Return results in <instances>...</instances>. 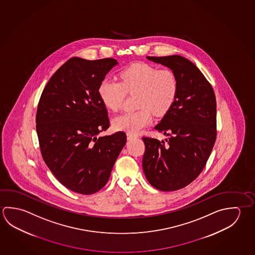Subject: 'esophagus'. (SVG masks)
Returning <instances> with one entry per match:
<instances>
[{"label": "esophagus", "mask_w": 255, "mask_h": 255, "mask_svg": "<svg viewBox=\"0 0 255 255\" xmlns=\"http://www.w3.org/2000/svg\"><path fill=\"white\" fill-rule=\"evenodd\" d=\"M126 135H127V139H128V140H130V139H132V138H136V136H135V135H133V134L129 133V132L126 134Z\"/></svg>", "instance_id": "esophagus-1"}]
</instances>
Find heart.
<instances>
[{"label": "heart", "mask_w": 255, "mask_h": 255, "mask_svg": "<svg viewBox=\"0 0 255 255\" xmlns=\"http://www.w3.org/2000/svg\"><path fill=\"white\" fill-rule=\"evenodd\" d=\"M122 81L105 78L99 87V98L112 111L121 108L126 93L138 94L137 112L125 113L113 120L117 130L137 133L151 123V113L165 116L178 93V80L172 70L158 69L149 63H134L121 74Z\"/></svg>", "instance_id": "b5f03b06"}]
</instances>
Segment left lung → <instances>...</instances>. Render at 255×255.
Segmentation results:
<instances>
[{
    "label": "left lung",
    "mask_w": 255,
    "mask_h": 255,
    "mask_svg": "<svg viewBox=\"0 0 255 255\" xmlns=\"http://www.w3.org/2000/svg\"><path fill=\"white\" fill-rule=\"evenodd\" d=\"M175 73L177 98L155 129L168 138L143 137L142 167L148 183L163 192L187 186L204 168L217 137L214 90L201 71L180 55L147 56Z\"/></svg>",
    "instance_id": "left-lung-1"
}]
</instances>
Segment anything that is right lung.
<instances>
[{
	"instance_id": "add662e5",
	"label": "right lung",
	"mask_w": 255,
	"mask_h": 255,
	"mask_svg": "<svg viewBox=\"0 0 255 255\" xmlns=\"http://www.w3.org/2000/svg\"><path fill=\"white\" fill-rule=\"evenodd\" d=\"M117 64L116 59L73 57L51 77L41 95L36 117L41 154L72 192L88 195L101 190L126 145L124 131L98 137L109 127L99 84Z\"/></svg>"
}]
</instances>
